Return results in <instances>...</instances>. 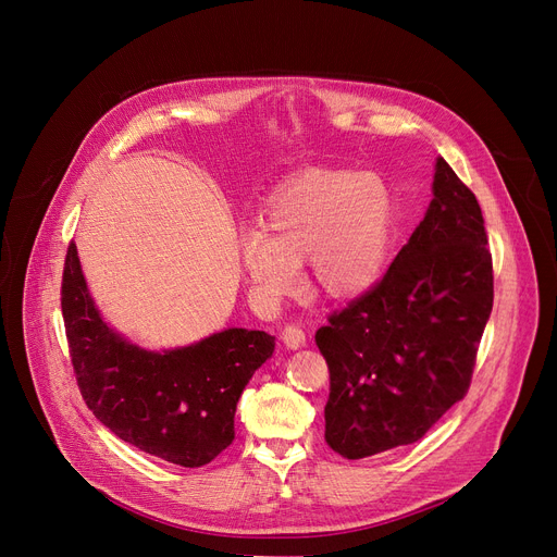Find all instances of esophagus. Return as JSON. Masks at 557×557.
<instances>
[{"instance_id": "34e87169", "label": "esophagus", "mask_w": 557, "mask_h": 557, "mask_svg": "<svg viewBox=\"0 0 557 557\" xmlns=\"http://www.w3.org/2000/svg\"><path fill=\"white\" fill-rule=\"evenodd\" d=\"M282 341H284V345H286L288 349H298V347L305 345L307 336H305V330H302L300 325H286V327L282 330Z\"/></svg>"}]
</instances>
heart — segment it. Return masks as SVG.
Wrapping results in <instances>:
<instances>
[{"label":"heart","mask_w":557,"mask_h":557,"mask_svg":"<svg viewBox=\"0 0 557 557\" xmlns=\"http://www.w3.org/2000/svg\"><path fill=\"white\" fill-rule=\"evenodd\" d=\"M391 221V191L379 175L309 169L271 196L263 230L242 232L237 250L263 302L294 294L302 259L323 294L352 298L382 275Z\"/></svg>","instance_id":"b5f03b06"}]
</instances>
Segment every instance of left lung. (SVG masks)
I'll return each mask as SVG.
<instances>
[{"instance_id": "left-lung-1", "label": "left lung", "mask_w": 557, "mask_h": 557, "mask_svg": "<svg viewBox=\"0 0 557 557\" xmlns=\"http://www.w3.org/2000/svg\"><path fill=\"white\" fill-rule=\"evenodd\" d=\"M494 300L481 205L435 162L433 200L384 277L327 315L325 441L359 460L413 445L472 384Z\"/></svg>"}]
</instances>
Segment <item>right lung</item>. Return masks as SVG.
Instances as JSON below:
<instances>
[{
    "instance_id": "add662e5",
    "label": "right lung",
    "mask_w": 557,
    "mask_h": 557,
    "mask_svg": "<svg viewBox=\"0 0 557 557\" xmlns=\"http://www.w3.org/2000/svg\"><path fill=\"white\" fill-rule=\"evenodd\" d=\"M61 307L78 391L116 437L181 467H202L234 441V411L275 336L225 330L158 355L126 343L87 294L74 242L65 255Z\"/></svg>"
}]
</instances>
